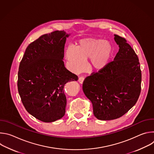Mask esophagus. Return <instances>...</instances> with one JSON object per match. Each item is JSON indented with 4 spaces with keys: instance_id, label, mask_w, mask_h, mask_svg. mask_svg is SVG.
I'll list each match as a JSON object with an SVG mask.
<instances>
[{
    "instance_id": "esophagus-1",
    "label": "esophagus",
    "mask_w": 154,
    "mask_h": 154,
    "mask_svg": "<svg viewBox=\"0 0 154 154\" xmlns=\"http://www.w3.org/2000/svg\"><path fill=\"white\" fill-rule=\"evenodd\" d=\"M84 79H84V77H79V83H81V84H82V83H83Z\"/></svg>"
}]
</instances>
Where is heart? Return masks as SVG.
Returning <instances> with one entry per match:
<instances>
[{
	"label": "heart",
	"instance_id": "obj_1",
	"mask_svg": "<svg viewBox=\"0 0 154 154\" xmlns=\"http://www.w3.org/2000/svg\"><path fill=\"white\" fill-rule=\"evenodd\" d=\"M113 54V48L110 42L88 37L80 39L75 48L68 47L64 57L68 69L74 73H79L85 69V60L88 59L91 70H102L109 63Z\"/></svg>",
	"mask_w": 154,
	"mask_h": 154
}]
</instances>
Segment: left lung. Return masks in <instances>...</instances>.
I'll list each match as a JSON object with an SVG mask.
<instances>
[{
    "instance_id": "8db88e82",
    "label": "left lung",
    "mask_w": 154,
    "mask_h": 154,
    "mask_svg": "<svg viewBox=\"0 0 154 154\" xmlns=\"http://www.w3.org/2000/svg\"><path fill=\"white\" fill-rule=\"evenodd\" d=\"M119 51L113 61L87 77L83 91L100 120L120 118L136 103L141 92V71L138 56L125 39L115 35Z\"/></svg>"
}]
</instances>
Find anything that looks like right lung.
Listing matches in <instances>:
<instances>
[{"mask_svg":"<svg viewBox=\"0 0 154 154\" xmlns=\"http://www.w3.org/2000/svg\"><path fill=\"white\" fill-rule=\"evenodd\" d=\"M70 34L55 31L30 44L18 72L17 88L26 110L36 119L52 122L65 114V84L78 77L63 62L64 45Z\"/></svg>","mask_w":154,"mask_h":154,"instance_id":"right-lung-1","label":"right lung"}]
</instances>
